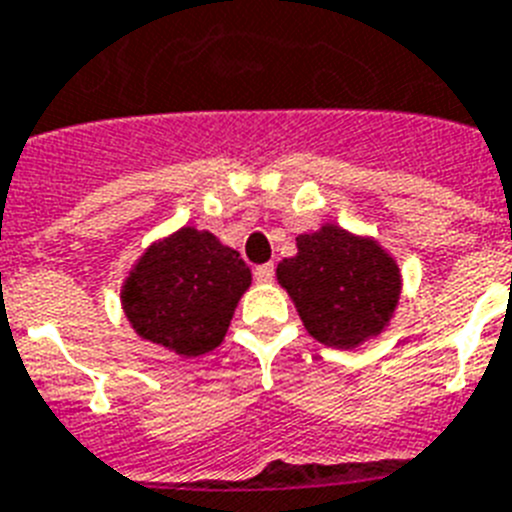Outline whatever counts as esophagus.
I'll return each mask as SVG.
<instances>
[{
  "label": "esophagus",
  "instance_id": "esophagus-1",
  "mask_svg": "<svg viewBox=\"0 0 512 512\" xmlns=\"http://www.w3.org/2000/svg\"><path fill=\"white\" fill-rule=\"evenodd\" d=\"M253 280L259 282V285H269L274 280V264H261L253 269Z\"/></svg>",
  "mask_w": 512,
  "mask_h": 512
}]
</instances>
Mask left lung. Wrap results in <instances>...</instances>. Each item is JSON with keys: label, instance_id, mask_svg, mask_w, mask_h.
Returning <instances> with one entry per match:
<instances>
[{"label": "left lung", "instance_id": "obj_1", "mask_svg": "<svg viewBox=\"0 0 512 512\" xmlns=\"http://www.w3.org/2000/svg\"><path fill=\"white\" fill-rule=\"evenodd\" d=\"M298 253L277 264L303 327L329 348H358L390 324L400 301V269L374 238L322 225L295 238Z\"/></svg>", "mask_w": 512, "mask_h": 512}]
</instances>
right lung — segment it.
<instances>
[{
  "label": "right lung",
  "instance_id": "add662e5",
  "mask_svg": "<svg viewBox=\"0 0 512 512\" xmlns=\"http://www.w3.org/2000/svg\"><path fill=\"white\" fill-rule=\"evenodd\" d=\"M251 269L211 232L183 227L151 243L122 285V308L143 340L204 356L225 340Z\"/></svg>",
  "mask_w": 512,
  "mask_h": 512
}]
</instances>
